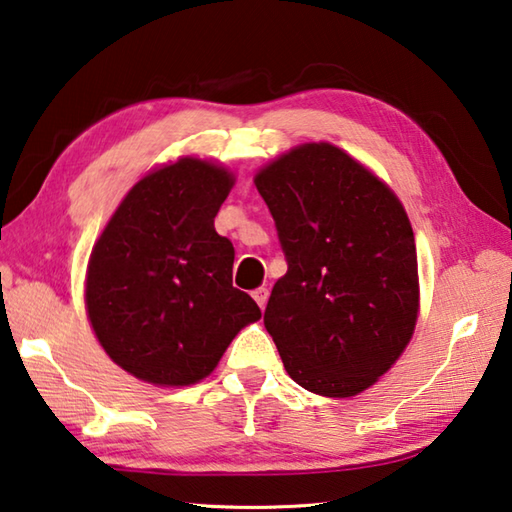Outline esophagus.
Wrapping results in <instances>:
<instances>
[{"label": "esophagus", "instance_id": "1", "mask_svg": "<svg viewBox=\"0 0 512 512\" xmlns=\"http://www.w3.org/2000/svg\"><path fill=\"white\" fill-rule=\"evenodd\" d=\"M255 302L259 304V309H266V302H268V288L266 286H259L253 291Z\"/></svg>", "mask_w": 512, "mask_h": 512}]
</instances>
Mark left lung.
Instances as JSON below:
<instances>
[{
	"instance_id": "1",
	"label": "left lung",
	"mask_w": 512,
	"mask_h": 512,
	"mask_svg": "<svg viewBox=\"0 0 512 512\" xmlns=\"http://www.w3.org/2000/svg\"><path fill=\"white\" fill-rule=\"evenodd\" d=\"M255 185L288 262L264 313L286 374L327 398L365 392L403 356L421 309L401 199L327 141L291 147Z\"/></svg>"
}]
</instances>
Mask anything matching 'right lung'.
<instances>
[{
    "mask_svg": "<svg viewBox=\"0 0 512 512\" xmlns=\"http://www.w3.org/2000/svg\"><path fill=\"white\" fill-rule=\"evenodd\" d=\"M221 163L179 156L138 179L91 248L85 309L100 347L156 387L208 378L228 345L262 318L232 286L235 248L215 230L235 185Z\"/></svg>",
    "mask_w": 512,
    "mask_h": 512,
    "instance_id": "1",
    "label": "right lung"
}]
</instances>
